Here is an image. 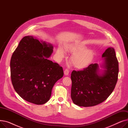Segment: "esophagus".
Here are the masks:
<instances>
[{
	"label": "esophagus",
	"mask_w": 128,
	"mask_h": 128,
	"mask_svg": "<svg viewBox=\"0 0 128 128\" xmlns=\"http://www.w3.org/2000/svg\"><path fill=\"white\" fill-rule=\"evenodd\" d=\"M69 72H70V71H69V70H68V69H66V70H64V75H66V76H68V74H69Z\"/></svg>",
	"instance_id": "obj_1"
}]
</instances>
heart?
<instances>
[{"label":"heart","instance_id":"b5f03b06","mask_svg":"<svg viewBox=\"0 0 128 128\" xmlns=\"http://www.w3.org/2000/svg\"><path fill=\"white\" fill-rule=\"evenodd\" d=\"M66 50L74 53L71 60L72 64L76 68H82L86 66L91 62L93 53L91 50H86V47L83 44H70L65 46ZM56 56L61 60L66 56V51L61 46H58Z\"/></svg>","mask_w":128,"mask_h":128}]
</instances>
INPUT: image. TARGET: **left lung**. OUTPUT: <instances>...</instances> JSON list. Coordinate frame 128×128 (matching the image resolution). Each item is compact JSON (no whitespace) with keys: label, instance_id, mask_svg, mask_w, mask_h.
<instances>
[{"label":"left lung","instance_id":"left-lung-1","mask_svg":"<svg viewBox=\"0 0 128 128\" xmlns=\"http://www.w3.org/2000/svg\"><path fill=\"white\" fill-rule=\"evenodd\" d=\"M104 58L100 74L98 65L91 64L83 70H72L71 98L79 106L90 107L104 102L111 94L118 80L119 65L115 49L110 47L102 54Z\"/></svg>","mask_w":128,"mask_h":128}]
</instances>
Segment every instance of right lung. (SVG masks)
<instances>
[{
	"label": "right lung",
	"mask_w": 128,
	"mask_h": 128,
	"mask_svg": "<svg viewBox=\"0 0 128 128\" xmlns=\"http://www.w3.org/2000/svg\"><path fill=\"white\" fill-rule=\"evenodd\" d=\"M53 46L32 36L24 37L10 60L11 79L18 94L42 105L49 100L53 86L64 75L62 67L48 60Z\"/></svg>",
	"instance_id": "right-lung-1"
}]
</instances>
